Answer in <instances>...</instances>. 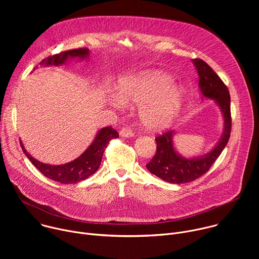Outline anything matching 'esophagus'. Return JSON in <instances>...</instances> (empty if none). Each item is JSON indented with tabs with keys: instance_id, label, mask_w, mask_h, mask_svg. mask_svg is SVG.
Returning <instances> with one entry per match:
<instances>
[{
	"instance_id": "obj_1",
	"label": "esophagus",
	"mask_w": 259,
	"mask_h": 259,
	"mask_svg": "<svg viewBox=\"0 0 259 259\" xmlns=\"http://www.w3.org/2000/svg\"><path fill=\"white\" fill-rule=\"evenodd\" d=\"M133 135H134V133H133L132 129L129 127H123L120 130V136H122V137H132Z\"/></svg>"
}]
</instances>
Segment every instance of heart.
I'll return each mask as SVG.
<instances>
[{
    "mask_svg": "<svg viewBox=\"0 0 259 259\" xmlns=\"http://www.w3.org/2000/svg\"><path fill=\"white\" fill-rule=\"evenodd\" d=\"M119 95L109 99L116 107L125 104H141L139 117L150 130L168 127L178 115L183 104V91L172 85V79L165 72L151 70L120 82Z\"/></svg>",
    "mask_w": 259,
    "mask_h": 259,
    "instance_id": "1",
    "label": "heart"
}]
</instances>
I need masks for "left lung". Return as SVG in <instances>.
I'll return each mask as SVG.
<instances>
[{
	"label": "left lung",
	"mask_w": 259,
	"mask_h": 259,
	"mask_svg": "<svg viewBox=\"0 0 259 259\" xmlns=\"http://www.w3.org/2000/svg\"><path fill=\"white\" fill-rule=\"evenodd\" d=\"M199 73V86L204 97L214 99L224 115V134L208 154L197 158H183L173 146V131H165L156 137L157 153L146 164L149 171L170 183H188L204 175L224 151L232 131L231 96L228 87L217 73L202 59L193 60Z\"/></svg>",
	"instance_id": "1"
}]
</instances>
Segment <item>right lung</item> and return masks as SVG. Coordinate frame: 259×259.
<instances>
[{
  "label": "right lung",
  "mask_w": 259,
  "mask_h": 259,
  "mask_svg": "<svg viewBox=\"0 0 259 259\" xmlns=\"http://www.w3.org/2000/svg\"><path fill=\"white\" fill-rule=\"evenodd\" d=\"M89 49L79 48L60 52L53 56H49L43 59L41 65H59L63 64L68 58L79 57L84 59L88 57ZM119 137V133L112 127H104L100 129L88 149L76 160H73L67 164L53 166L48 164H43L40 161L32 158L24 149V146L20 140V145L25 156L29 159L32 165L38 169L47 178H50L56 182L63 184H71L87 179L89 176L94 174L100 166L104 150L108 142Z\"/></svg>",
  "instance_id": "add662e5"
}]
</instances>
